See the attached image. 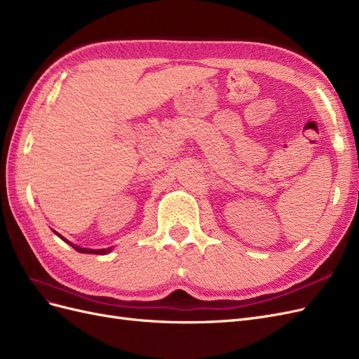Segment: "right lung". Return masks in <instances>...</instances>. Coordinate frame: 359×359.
Wrapping results in <instances>:
<instances>
[{
  "label": "right lung",
  "instance_id": "right-lung-1",
  "mask_svg": "<svg viewBox=\"0 0 359 359\" xmlns=\"http://www.w3.org/2000/svg\"><path fill=\"white\" fill-rule=\"evenodd\" d=\"M62 241H66L67 244H70L76 252H79V253H90V255H106V253H109L111 252V248H102V250H91V248H82V247H78V245H74V244H72V243H69L67 240H64V238L61 236V235H58Z\"/></svg>",
  "mask_w": 359,
  "mask_h": 359
}]
</instances>
